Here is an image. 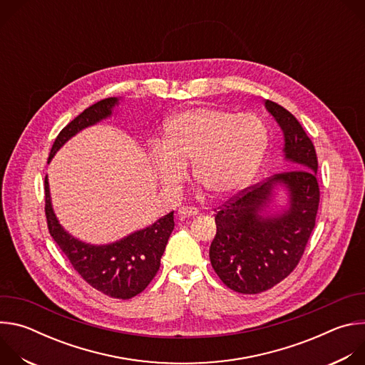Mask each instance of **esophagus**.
<instances>
[{
    "label": "esophagus",
    "mask_w": 365,
    "mask_h": 365,
    "mask_svg": "<svg viewBox=\"0 0 365 365\" xmlns=\"http://www.w3.org/2000/svg\"><path fill=\"white\" fill-rule=\"evenodd\" d=\"M197 210L196 207H190V206H182L179 210V217L180 220H185V218H189V217H196L197 215Z\"/></svg>",
    "instance_id": "obj_1"
}]
</instances>
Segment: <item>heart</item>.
I'll return each instance as SVG.
<instances>
[{"mask_svg": "<svg viewBox=\"0 0 365 365\" xmlns=\"http://www.w3.org/2000/svg\"><path fill=\"white\" fill-rule=\"evenodd\" d=\"M163 147L151 145V162L160 183L178 189L192 165L195 179L214 197L245 187L262 165L269 145L266 123L255 114L199 107L172 117Z\"/></svg>", "mask_w": 365, "mask_h": 365, "instance_id": "b5f03b06", "label": "heart"}]
</instances>
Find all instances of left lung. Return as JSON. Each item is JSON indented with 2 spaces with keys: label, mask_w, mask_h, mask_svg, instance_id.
Masks as SVG:
<instances>
[{
  "label": "left lung",
  "mask_w": 365,
  "mask_h": 365,
  "mask_svg": "<svg viewBox=\"0 0 365 365\" xmlns=\"http://www.w3.org/2000/svg\"><path fill=\"white\" fill-rule=\"evenodd\" d=\"M266 108L284 134V159L296 169L245 187L215 210L217 235L210 248L218 277L244 294L266 292L296 269L315 228L321 195L314 143L286 108L269 99ZM277 185L288 190V207L262 216Z\"/></svg>",
  "instance_id": "left-lung-1"
}]
</instances>
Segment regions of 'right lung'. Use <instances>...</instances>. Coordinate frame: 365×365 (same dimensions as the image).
<instances>
[{"mask_svg": "<svg viewBox=\"0 0 365 365\" xmlns=\"http://www.w3.org/2000/svg\"><path fill=\"white\" fill-rule=\"evenodd\" d=\"M118 99L111 96L98 101L72 120L51 145L48 162L56 151L81 130L113 114ZM44 212L48 232L69 258L72 267L98 292L114 299H131L141 293L160 269V258L175 228L173 212L153 225L107 245H92L72 237L59 224L51 207L47 176L44 178Z\"/></svg>", "mask_w": 365, "mask_h": 365, "instance_id": "right-lung-1", "label": "right lung"}]
</instances>
